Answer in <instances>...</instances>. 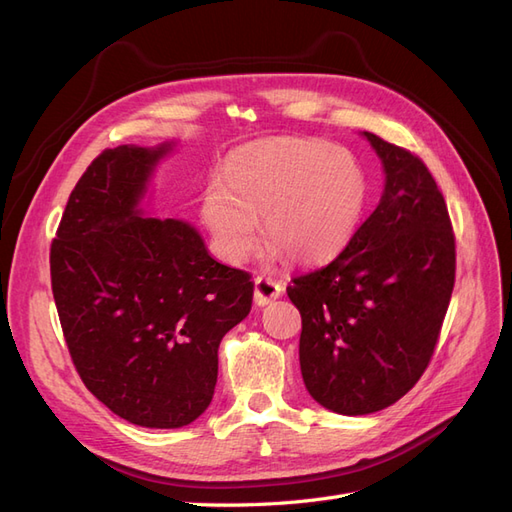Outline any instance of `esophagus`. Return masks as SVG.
I'll use <instances>...</instances> for the list:
<instances>
[{"label": "esophagus", "mask_w": 512, "mask_h": 512, "mask_svg": "<svg viewBox=\"0 0 512 512\" xmlns=\"http://www.w3.org/2000/svg\"><path fill=\"white\" fill-rule=\"evenodd\" d=\"M284 286L273 280V277H267V275H258L254 280V301L258 305H267L271 303L273 299H277L282 294Z\"/></svg>", "instance_id": "esophagus-1"}]
</instances>
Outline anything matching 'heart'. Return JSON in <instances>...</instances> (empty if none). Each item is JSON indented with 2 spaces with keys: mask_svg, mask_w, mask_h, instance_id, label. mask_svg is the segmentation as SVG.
<instances>
[{
  "mask_svg": "<svg viewBox=\"0 0 512 512\" xmlns=\"http://www.w3.org/2000/svg\"><path fill=\"white\" fill-rule=\"evenodd\" d=\"M367 203V177L352 153L305 138H273L232 153L222 181L200 198L215 252L239 265L262 237L292 262L335 256Z\"/></svg>",
  "mask_w": 512,
  "mask_h": 512,
  "instance_id": "obj_1",
  "label": "heart"
}]
</instances>
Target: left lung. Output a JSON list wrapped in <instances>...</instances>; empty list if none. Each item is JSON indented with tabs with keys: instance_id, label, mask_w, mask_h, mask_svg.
Here are the masks:
<instances>
[{
	"instance_id": "left-lung-1",
	"label": "left lung",
	"mask_w": 512,
	"mask_h": 512,
	"mask_svg": "<svg viewBox=\"0 0 512 512\" xmlns=\"http://www.w3.org/2000/svg\"><path fill=\"white\" fill-rule=\"evenodd\" d=\"M384 164L378 207L329 265L290 280L301 374L320 406L389 408L423 376L455 286L446 200L416 153L365 132Z\"/></svg>"
}]
</instances>
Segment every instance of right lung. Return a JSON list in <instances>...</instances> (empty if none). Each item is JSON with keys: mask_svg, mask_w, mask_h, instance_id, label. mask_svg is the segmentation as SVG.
<instances>
[{"mask_svg": "<svg viewBox=\"0 0 512 512\" xmlns=\"http://www.w3.org/2000/svg\"><path fill=\"white\" fill-rule=\"evenodd\" d=\"M168 151L119 145L87 166L51 243V288L72 363L126 421L175 429L207 410L222 337L252 309V275L198 232L138 209Z\"/></svg>", "mask_w": 512, "mask_h": 512, "instance_id": "obj_1", "label": "right lung"}]
</instances>
